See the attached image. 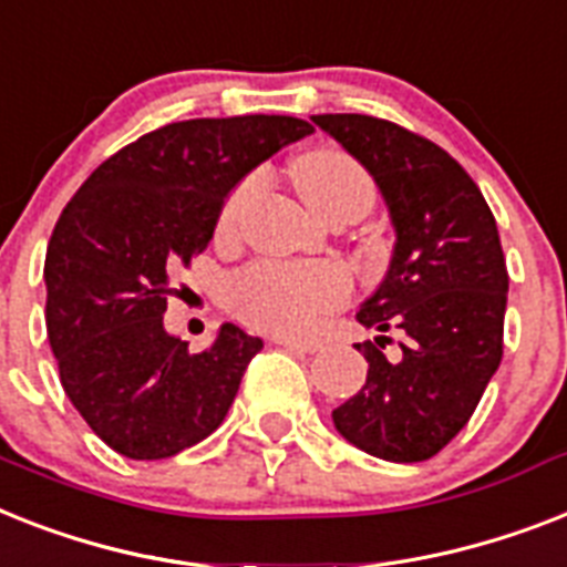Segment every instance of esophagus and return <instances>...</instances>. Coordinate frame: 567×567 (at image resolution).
I'll return each instance as SVG.
<instances>
[{"label": "esophagus", "instance_id": "1", "mask_svg": "<svg viewBox=\"0 0 567 567\" xmlns=\"http://www.w3.org/2000/svg\"><path fill=\"white\" fill-rule=\"evenodd\" d=\"M276 347L293 349V352H317L320 349V340H306V338H288V334H276Z\"/></svg>", "mask_w": 567, "mask_h": 567}]
</instances>
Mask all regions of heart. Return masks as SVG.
Masks as SVG:
<instances>
[{
  "label": "heart",
  "mask_w": 567,
  "mask_h": 567,
  "mask_svg": "<svg viewBox=\"0 0 567 567\" xmlns=\"http://www.w3.org/2000/svg\"><path fill=\"white\" fill-rule=\"evenodd\" d=\"M293 179L311 209L329 215L340 204L372 206L375 186L355 156L338 148H315L297 156ZM261 188L259 174L244 177L220 206V229H233ZM349 293V279L338 265H279L265 261L252 265L238 276L229 288V308L244 323L268 331H306L317 323V317L334 308Z\"/></svg>",
  "instance_id": "heart-1"
}]
</instances>
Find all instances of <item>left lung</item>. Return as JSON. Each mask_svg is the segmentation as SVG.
Here are the masks:
<instances>
[{
  "label": "left lung",
  "mask_w": 567,
  "mask_h": 567,
  "mask_svg": "<svg viewBox=\"0 0 567 567\" xmlns=\"http://www.w3.org/2000/svg\"><path fill=\"white\" fill-rule=\"evenodd\" d=\"M372 174L395 229L393 259L358 323L367 384L331 411L372 457L419 463L466 427L504 355L509 276L495 215L454 156L419 133L361 113L311 116ZM400 334V352L383 355Z\"/></svg>",
  "instance_id": "1"
}]
</instances>
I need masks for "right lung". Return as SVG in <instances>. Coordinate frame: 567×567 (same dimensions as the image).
Returning <instances> with one entry per match:
<instances>
[{
  "label": "right lung",
  "mask_w": 567,
  "mask_h": 567,
  "mask_svg": "<svg viewBox=\"0 0 567 567\" xmlns=\"http://www.w3.org/2000/svg\"><path fill=\"white\" fill-rule=\"evenodd\" d=\"M315 127L293 116L188 118L104 159L45 250V331L86 425L131 460L174 457L224 422L261 340L224 323L192 355L163 315L247 174Z\"/></svg>",
  "instance_id": "right-lung-1"
}]
</instances>
